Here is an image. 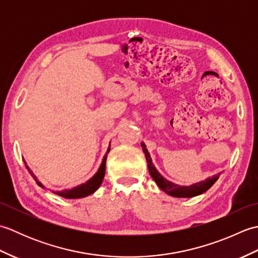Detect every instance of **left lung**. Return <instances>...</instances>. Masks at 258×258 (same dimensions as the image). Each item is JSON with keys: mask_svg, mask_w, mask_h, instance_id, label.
<instances>
[{"mask_svg": "<svg viewBox=\"0 0 258 258\" xmlns=\"http://www.w3.org/2000/svg\"><path fill=\"white\" fill-rule=\"evenodd\" d=\"M141 146L142 149H143V152L145 154L147 167H149V172L151 174L152 178L155 180V183L157 184L158 187H160L163 191H165L166 194L171 195L173 197H194L197 195H201L204 193V191H206L208 188L212 187L213 184L216 182L218 177H220V174H217V175H214L212 177H208L204 180H202V182L195 183L189 186H180L175 183H172L158 173L156 167L154 166V164L152 162V158L149 151L146 149V145L143 143V142L141 143Z\"/></svg>", "mask_w": 258, "mask_h": 258, "instance_id": "left-lung-1", "label": "left lung"}]
</instances>
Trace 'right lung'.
I'll use <instances>...</instances> for the list:
<instances>
[{
    "label": "right lung",
    "mask_w": 258,
    "mask_h": 258,
    "mask_svg": "<svg viewBox=\"0 0 258 258\" xmlns=\"http://www.w3.org/2000/svg\"><path fill=\"white\" fill-rule=\"evenodd\" d=\"M109 150H111V144H109V146H108L106 154L104 155V157H103V161H102V164H101L100 168L97 169V172L95 173L94 176H93L92 178H90L89 180H87L86 183L81 184V185H79V186H76V187H73V188H71V189L56 190V191H53V193H55V194L58 195V196H62V197H64V199H82V197L89 196V195L94 193V191H95L98 187H100V185H101L102 182H103L104 175H105L106 157H107V154H108ZM24 163H25V162H24ZM25 166H26V168H27V171H29V172L31 173L33 178H34V179L36 180L37 185L44 188V186L42 185L41 182H38V179L36 178L35 175L32 173V171L29 168V166L26 165V163H25Z\"/></svg>",
    "instance_id": "add662e5"
}]
</instances>
